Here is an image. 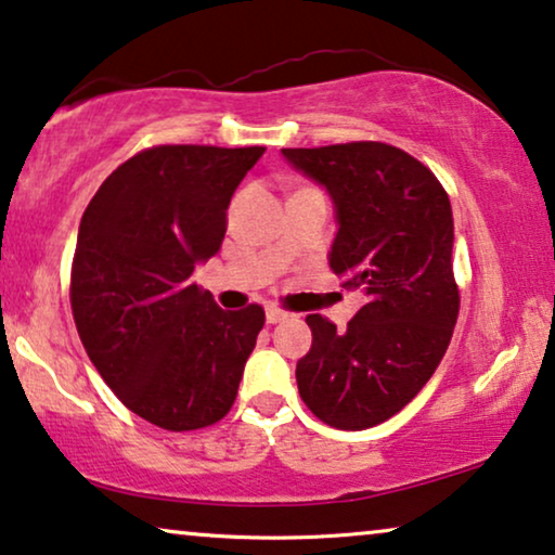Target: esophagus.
Returning <instances> with one entry per match:
<instances>
[{"label":"esophagus","mask_w":555,"mask_h":555,"mask_svg":"<svg viewBox=\"0 0 555 555\" xmlns=\"http://www.w3.org/2000/svg\"><path fill=\"white\" fill-rule=\"evenodd\" d=\"M264 318H268V323L275 325V323H283L285 318H287V313H285L283 308H278V306H270L268 310H264Z\"/></svg>","instance_id":"34e87169"}]
</instances>
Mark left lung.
Segmentation results:
<instances>
[{"instance_id": "left-lung-1", "label": "left lung", "mask_w": 555, "mask_h": 555, "mask_svg": "<svg viewBox=\"0 0 555 555\" xmlns=\"http://www.w3.org/2000/svg\"><path fill=\"white\" fill-rule=\"evenodd\" d=\"M283 154L331 192V270L363 293L346 331L306 318L313 346L295 369L300 399L328 427H376L422 391L452 340L460 287L450 196L427 166L382 141Z\"/></svg>"}]
</instances>
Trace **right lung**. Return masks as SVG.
<instances>
[{"mask_svg":"<svg viewBox=\"0 0 555 555\" xmlns=\"http://www.w3.org/2000/svg\"><path fill=\"white\" fill-rule=\"evenodd\" d=\"M264 146H151L103 181L70 268L78 336L113 393L156 427L217 424L264 325L262 306L222 310L192 283L222 247L234 189Z\"/></svg>","mask_w":555,"mask_h":555,"instance_id":"obj_1","label":"right lung"}]
</instances>
